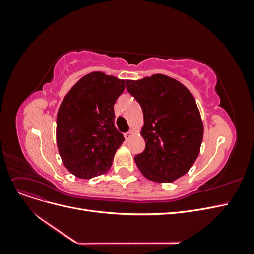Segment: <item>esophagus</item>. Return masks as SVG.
Instances as JSON below:
<instances>
[{"mask_svg":"<svg viewBox=\"0 0 254 254\" xmlns=\"http://www.w3.org/2000/svg\"><path fill=\"white\" fill-rule=\"evenodd\" d=\"M132 134H133V131H131V130H129L128 132H126V133H124V136H125V139L126 140H129L130 137L132 136Z\"/></svg>","mask_w":254,"mask_h":254,"instance_id":"esophagus-1","label":"esophagus"}]
</instances>
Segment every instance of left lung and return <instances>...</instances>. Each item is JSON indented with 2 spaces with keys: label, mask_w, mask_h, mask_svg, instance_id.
<instances>
[{
  "label": "left lung",
  "mask_w": 254,
  "mask_h": 254,
  "mask_svg": "<svg viewBox=\"0 0 254 254\" xmlns=\"http://www.w3.org/2000/svg\"><path fill=\"white\" fill-rule=\"evenodd\" d=\"M126 89L144 115L141 134L146 146L134 157L141 173L156 182H173L186 175L199 155L203 136L194 96L163 74L126 80Z\"/></svg>",
  "instance_id": "obj_1"
}]
</instances>
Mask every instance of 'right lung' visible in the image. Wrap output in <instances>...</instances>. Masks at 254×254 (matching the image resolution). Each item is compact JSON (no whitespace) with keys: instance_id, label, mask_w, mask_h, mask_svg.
Listing matches in <instances>:
<instances>
[{"instance_id":"1","label":"right lung","mask_w":254,"mask_h":254,"mask_svg":"<svg viewBox=\"0 0 254 254\" xmlns=\"http://www.w3.org/2000/svg\"><path fill=\"white\" fill-rule=\"evenodd\" d=\"M125 80L92 72L74 84L57 114L56 139L68 172L90 179L109 170L124 136L114 126V104Z\"/></svg>"}]
</instances>
